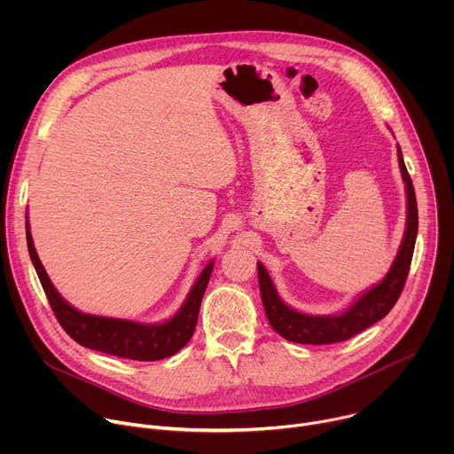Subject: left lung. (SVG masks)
Returning a JSON list of instances; mask_svg holds the SVG:
<instances>
[{"label":"left lung","mask_w":454,"mask_h":454,"mask_svg":"<svg viewBox=\"0 0 454 454\" xmlns=\"http://www.w3.org/2000/svg\"><path fill=\"white\" fill-rule=\"evenodd\" d=\"M397 158L403 179L406 183V198H408V215H406V231L399 247L395 261L386 273V277L363 293L348 309L341 314L331 316H314L303 314L291 309L277 293L273 280L266 268L256 262L258 268V286H261V296L266 309V316L271 327L287 341L303 343V345H329L345 341L361 331L373 325L375 321L382 319L392 310L395 301L399 300L403 287L406 284L410 264L413 258L417 231H419V212H417V198L411 177L404 165L403 151L397 145Z\"/></svg>","instance_id":"8db88e82"}]
</instances>
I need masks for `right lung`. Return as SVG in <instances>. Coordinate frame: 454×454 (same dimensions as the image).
Listing matches in <instances>:
<instances>
[{"label": "right lung", "mask_w": 454, "mask_h": 454, "mask_svg": "<svg viewBox=\"0 0 454 454\" xmlns=\"http://www.w3.org/2000/svg\"><path fill=\"white\" fill-rule=\"evenodd\" d=\"M27 244L32 264L37 271V277L41 280V286L46 293V298L51 305L57 321L60 323V327L68 333V336L74 338L79 345L116 357L135 361H158L179 352L190 341L193 331H196L201 300L214 270V261L207 264L198 280L193 282L181 309L168 321L147 325V323H138L131 319L93 316L72 307L57 293L39 261L37 251L34 247L28 219Z\"/></svg>", "instance_id": "1"}]
</instances>
